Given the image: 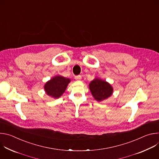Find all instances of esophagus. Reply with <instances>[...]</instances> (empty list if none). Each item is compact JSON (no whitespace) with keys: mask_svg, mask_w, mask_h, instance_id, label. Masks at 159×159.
Instances as JSON below:
<instances>
[{"mask_svg":"<svg viewBox=\"0 0 159 159\" xmlns=\"http://www.w3.org/2000/svg\"><path fill=\"white\" fill-rule=\"evenodd\" d=\"M75 79L77 80H80L82 79V77L80 75H77V76L75 77Z\"/></svg>","mask_w":159,"mask_h":159,"instance_id":"esophagus-1","label":"esophagus"}]
</instances>
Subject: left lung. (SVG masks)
I'll list each match as a JSON object with an SVG mask.
<instances>
[{"mask_svg":"<svg viewBox=\"0 0 159 159\" xmlns=\"http://www.w3.org/2000/svg\"><path fill=\"white\" fill-rule=\"evenodd\" d=\"M89 89L94 98L99 102L109 98L113 92L112 86L108 82L99 78L90 82Z\"/></svg>","mask_w":159,"mask_h":159,"instance_id":"8db88e82","label":"left lung"}]
</instances>
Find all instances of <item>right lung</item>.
Wrapping results in <instances>:
<instances>
[{"label": "right lung", "mask_w": 159, "mask_h": 159, "mask_svg": "<svg viewBox=\"0 0 159 159\" xmlns=\"http://www.w3.org/2000/svg\"><path fill=\"white\" fill-rule=\"evenodd\" d=\"M70 80L64 77L57 75L45 84L44 89L46 93L53 98H59L65 91Z\"/></svg>", "instance_id": "add662e5"}]
</instances>
